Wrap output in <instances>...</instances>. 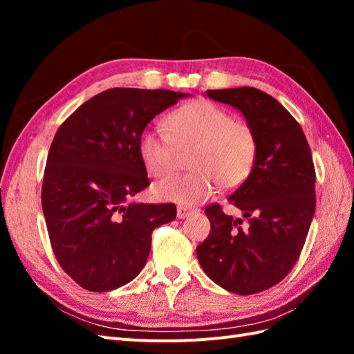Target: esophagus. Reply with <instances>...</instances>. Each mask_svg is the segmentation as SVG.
Segmentation results:
<instances>
[{
    "mask_svg": "<svg viewBox=\"0 0 354 354\" xmlns=\"http://www.w3.org/2000/svg\"><path fill=\"white\" fill-rule=\"evenodd\" d=\"M198 208H192V207H187V205H178V209H176V214L179 219H185L187 216H190L193 213H196Z\"/></svg>",
    "mask_w": 354,
    "mask_h": 354,
    "instance_id": "obj_1",
    "label": "esophagus"
}]
</instances>
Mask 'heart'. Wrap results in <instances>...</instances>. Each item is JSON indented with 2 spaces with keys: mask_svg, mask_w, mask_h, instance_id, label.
Masks as SVG:
<instances>
[{
  "mask_svg": "<svg viewBox=\"0 0 354 354\" xmlns=\"http://www.w3.org/2000/svg\"><path fill=\"white\" fill-rule=\"evenodd\" d=\"M169 133L145 131L138 138V153L146 170L155 178H165L176 167L178 150H190L181 176L156 185L161 199L192 205L208 199L222 189H234L250 176L257 158V137L243 120L208 100H194L167 117Z\"/></svg>",
  "mask_w": 354,
  "mask_h": 354,
  "instance_id": "1",
  "label": "heart"
}]
</instances>
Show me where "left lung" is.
I'll return each mask as SVG.
<instances>
[{
    "mask_svg": "<svg viewBox=\"0 0 354 354\" xmlns=\"http://www.w3.org/2000/svg\"><path fill=\"white\" fill-rule=\"evenodd\" d=\"M207 95L242 112L259 150L250 176L228 198L246 223L208 205L212 230L196 248L198 260L221 288L252 295L280 283L299 259L317 205V173L301 126L272 95L251 86Z\"/></svg>",
    "mask_w": 354,
    "mask_h": 354,
    "instance_id": "8db88e82",
    "label": "left lung"
}]
</instances>
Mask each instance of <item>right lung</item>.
Listing matches in <instances>:
<instances>
[{
  "instance_id": "right-lung-1",
  "label": "right lung",
  "mask_w": 354,
  "mask_h": 354,
  "mask_svg": "<svg viewBox=\"0 0 354 354\" xmlns=\"http://www.w3.org/2000/svg\"><path fill=\"white\" fill-rule=\"evenodd\" d=\"M187 94L111 88L59 127L41 192L59 265L82 288L108 292L145 268L152 231L176 217L175 204L129 202L149 187L138 138L155 115Z\"/></svg>"
}]
</instances>
